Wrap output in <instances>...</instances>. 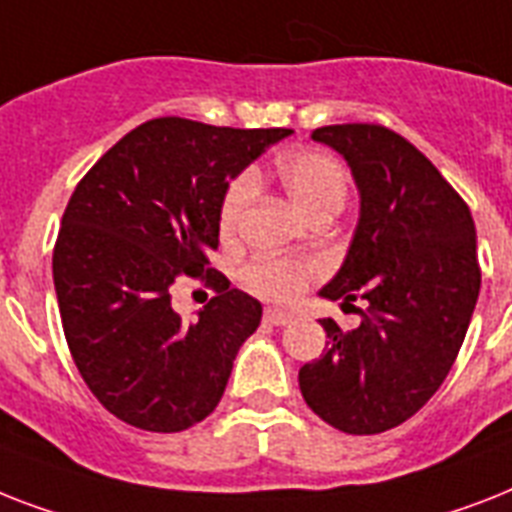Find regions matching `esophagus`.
I'll return each instance as SVG.
<instances>
[{"label":"esophagus","mask_w":512,"mask_h":512,"mask_svg":"<svg viewBox=\"0 0 512 512\" xmlns=\"http://www.w3.org/2000/svg\"><path fill=\"white\" fill-rule=\"evenodd\" d=\"M264 322H269V325H290V322H293V314L282 312V309H267V312H264Z\"/></svg>","instance_id":"34e87169"}]
</instances>
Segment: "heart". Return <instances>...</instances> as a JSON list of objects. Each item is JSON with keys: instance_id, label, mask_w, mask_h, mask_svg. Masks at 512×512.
<instances>
[{"instance_id": "1", "label": "heart", "mask_w": 512, "mask_h": 512, "mask_svg": "<svg viewBox=\"0 0 512 512\" xmlns=\"http://www.w3.org/2000/svg\"><path fill=\"white\" fill-rule=\"evenodd\" d=\"M277 177L288 190L304 214L314 216L320 211H341L349 179L341 161L325 150H293L277 161ZM253 185L251 174H237L230 185L224 187L219 200V232L222 237H232L240 230L245 211L251 206ZM314 267L309 261L288 259V256H259L243 269V282L253 293H259L272 301H290L301 293Z\"/></svg>"}]
</instances>
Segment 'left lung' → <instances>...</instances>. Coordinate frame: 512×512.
I'll return each mask as SVG.
<instances>
[{"instance_id":"obj_1","label":"left lung","mask_w":512,"mask_h":512,"mask_svg":"<svg viewBox=\"0 0 512 512\" xmlns=\"http://www.w3.org/2000/svg\"><path fill=\"white\" fill-rule=\"evenodd\" d=\"M312 140L346 158L359 190L354 240L320 296L367 306L349 333L320 320L327 351L298 370V386L325 423L370 436L410 420L455 365L481 288L476 227L455 187L402 134L335 124Z\"/></svg>"}]
</instances>
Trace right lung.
Segmentation results:
<instances>
[{
  "mask_svg": "<svg viewBox=\"0 0 512 512\" xmlns=\"http://www.w3.org/2000/svg\"><path fill=\"white\" fill-rule=\"evenodd\" d=\"M290 129L153 118L118 140L73 190L52 253L65 341L97 402L155 433L200 423L222 399L261 304L208 267L224 187ZM182 274L217 296L185 323L170 306Z\"/></svg>",
  "mask_w": 512,
  "mask_h": 512,
  "instance_id": "right-lung-1",
  "label": "right lung"
}]
</instances>
